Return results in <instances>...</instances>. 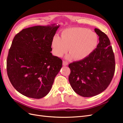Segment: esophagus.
Returning <instances> with one entry per match:
<instances>
[{
  "label": "esophagus",
  "instance_id": "34e87169",
  "mask_svg": "<svg viewBox=\"0 0 123 123\" xmlns=\"http://www.w3.org/2000/svg\"><path fill=\"white\" fill-rule=\"evenodd\" d=\"M62 64L63 65H64V66H67L68 65V62H67V61H63L62 62Z\"/></svg>",
  "mask_w": 123,
  "mask_h": 123
}]
</instances>
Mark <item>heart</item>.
Listing matches in <instances>:
<instances>
[{
    "label": "heart",
    "instance_id": "heart-1",
    "mask_svg": "<svg viewBox=\"0 0 123 123\" xmlns=\"http://www.w3.org/2000/svg\"><path fill=\"white\" fill-rule=\"evenodd\" d=\"M98 44V37L95 33L86 28H73L63 31L61 37L55 36L51 47L53 53L58 57L67 52L69 48L71 53L66 58L81 61L93 52Z\"/></svg>",
    "mask_w": 123,
    "mask_h": 123
}]
</instances>
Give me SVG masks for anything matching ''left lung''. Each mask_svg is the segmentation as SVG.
Wrapping results in <instances>:
<instances>
[{
	"instance_id": "obj_1",
	"label": "left lung",
	"mask_w": 123,
	"mask_h": 123,
	"mask_svg": "<svg viewBox=\"0 0 123 123\" xmlns=\"http://www.w3.org/2000/svg\"><path fill=\"white\" fill-rule=\"evenodd\" d=\"M99 43L95 50L83 60L69 65V80L73 90L83 97H92L106 90L115 72V58L106 34L95 28Z\"/></svg>"
}]
</instances>
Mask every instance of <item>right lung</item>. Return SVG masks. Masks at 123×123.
I'll use <instances>...</instances> for the list:
<instances>
[{"label": "right lung", "mask_w": 123, "mask_h": 123, "mask_svg": "<svg viewBox=\"0 0 123 123\" xmlns=\"http://www.w3.org/2000/svg\"><path fill=\"white\" fill-rule=\"evenodd\" d=\"M59 25H36L15 36L6 61L11 83L20 93L39 99L51 90L62 60L51 53V43Z\"/></svg>", "instance_id": "add662e5"}]
</instances>
